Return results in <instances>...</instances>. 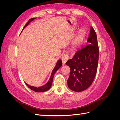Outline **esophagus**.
I'll list each match as a JSON object with an SVG mask.
<instances>
[{"label":"esophagus","instance_id":"1","mask_svg":"<svg viewBox=\"0 0 120 120\" xmlns=\"http://www.w3.org/2000/svg\"><path fill=\"white\" fill-rule=\"evenodd\" d=\"M68 59H69V57H68V54H64V56H63L62 59H61L63 64H66L67 61L68 60Z\"/></svg>","mask_w":120,"mask_h":120}]
</instances>
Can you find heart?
Listing matches in <instances>:
<instances>
[{"label": "heart", "mask_w": 120, "mask_h": 120, "mask_svg": "<svg viewBox=\"0 0 120 120\" xmlns=\"http://www.w3.org/2000/svg\"><path fill=\"white\" fill-rule=\"evenodd\" d=\"M86 35V30L85 28H82L79 30L78 33L74 39L72 45L75 48H79L85 42Z\"/></svg>", "instance_id": "obj_1"}]
</instances>
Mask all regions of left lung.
<instances>
[{
  "label": "left lung",
  "instance_id": "obj_1",
  "mask_svg": "<svg viewBox=\"0 0 120 120\" xmlns=\"http://www.w3.org/2000/svg\"><path fill=\"white\" fill-rule=\"evenodd\" d=\"M87 42L88 45L79 50L66 63L71 70L68 87L75 92H82L88 89L97 74L99 51L97 34L92 26Z\"/></svg>",
  "mask_w": 120,
  "mask_h": 120
}]
</instances>
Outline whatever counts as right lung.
<instances>
[{
  "label": "right lung",
  "instance_id": "right-lung-1",
  "mask_svg": "<svg viewBox=\"0 0 120 120\" xmlns=\"http://www.w3.org/2000/svg\"><path fill=\"white\" fill-rule=\"evenodd\" d=\"M34 19H35V18H32V19H30V20H28V22H27V23L25 25L24 27H23V30L24 28L25 27H26L27 25L30 24V23L31 22V21H33ZM62 66V61H61V60H59L58 61H57V63L56 64V65L55 67L53 69V70L51 74V75H50V77L49 79V81L47 82V83H46L45 85H43L41 86H39V87H35V86H31L30 85H28L27 83H25L26 85L30 88V90H34V92H44L45 91H47L49 90L51 88L52 85V81H53V79L54 77V75L55 74L56 72V71L59 70V69Z\"/></svg>",
  "mask_w": 120,
  "mask_h": 120
}]
</instances>
